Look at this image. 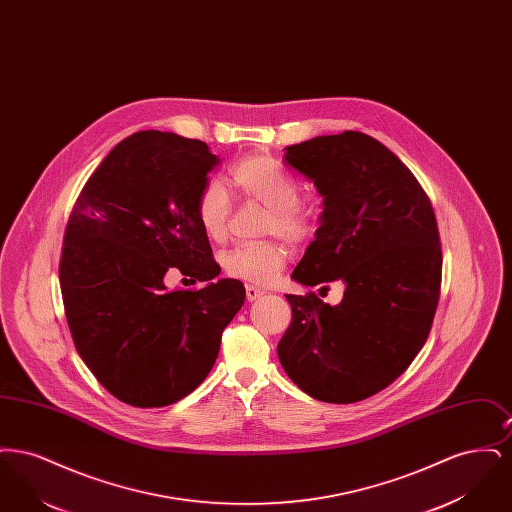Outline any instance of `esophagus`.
Listing matches in <instances>:
<instances>
[{"mask_svg":"<svg viewBox=\"0 0 512 512\" xmlns=\"http://www.w3.org/2000/svg\"><path fill=\"white\" fill-rule=\"evenodd\" d=\"M265 292L263 290H259V288H255V286H245V297H247V301H255V299H259V297H263Z\"/></svg>","mask_w":512,"mask_h":512,"instance_id":"1","label":"esophagus"}]
</instances>
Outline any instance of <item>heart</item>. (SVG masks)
I'll use <instances>...</instances> for the list:
<instances>
[{
  "label": "heart",
  "instance_id": "b5f03b06",
  "mask_svg": "<svg viewBox=\"0 0 512 512\" xmlns=\"http://www.w3.org/2000/svg\"><path fill=\"white\" fill-rule=\"evenodd\" d=\"M230 180L247 201L267 207L265 234L280 236L290 244L309 240L317 226L315 207L299 197V182L292 172L267 155H253L240 161ZM197 220L207 238L220 242L228 234L232 201L219 180H209L197 195ZM288 249L280 242L244 244L222 257L228 276L247 284L267 286L274 282L288 263Z\"/></svg>",
  "mask_w": 512,
  "mask_h": 512
}]
</instances>
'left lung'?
<instances>
[{
  "mask_svg": "<svg viewBox=\"0 0 512 512\" xmlns=\"http://www.w3.org/2000/svg\"><path fill=\"white\" fill-rule=\"evenodd\" d=\"M284 165L324 197L317 238L292 278L328 292L286 295L292 324L278 359L297 388L326 403H357L388 388L422 349L441 288V244L430 197L395 153L345 130L286 147Z\"/></svg>",
  "mask_w": 512,
  "mask_h": 512,
  "instance_id": "1",
  "label": "left lung"
}]
</instances>
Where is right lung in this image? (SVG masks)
<instances>
[{
  "label": "right lung",
  "mask_w": 512,
  "mask_h": 512,
  "mask_svg": "<svg viewBox=\"0 0 512 512\" xmlns=\"http://www.w3.org/2000/svg\"><path fill=\"white\" fill-rule=\"evenodd\" d=\"M219 157L201 140L142 130L111 149L76 197L59 282L74 347L122 403L151 409L207 378L244 284L219 280L197 195ZM180 271L205 289L167 291Z\"/></svg>",
  "instance_id": "1"
}]
</instances>
